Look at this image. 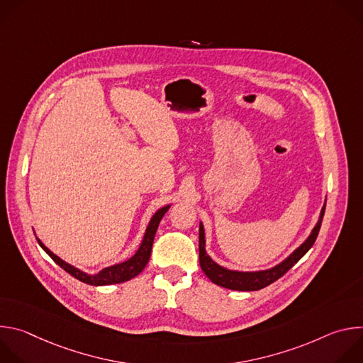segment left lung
Listing matches in <instances>:
<instances>
[{
	"label": "left lung",
	"mask_w": 363,
	"mask_h": 363,
	"mask_svg": "<svg viewBox=\"0 0 363 363\" xmlns=\"http://www.w3.org/2000/svg\"><path fill=\"white\" fill-rule=\"evenodd\" d=\"M325 208H326V202L320 211V216L315 228L312 230V233H310V235L306 238L303 244H300L277 266L267 270H260V272H237V270H230L217 264L205 251V231H203L202 223H199V266L205 273V276L217 286H221L230 290H238V291H254V290L264 289L269 284L279 280L281 276H284L300 260V258L310 248H312L322 225Z\"/></svg>",
	"instance_id": "left-lung-1"
}]
</instances>
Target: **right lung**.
<instances>
[{"instance_id": "right-lung-1", "label": "right lung", "mask_w": 363, "mask_h": 363, "mask_svg": "<svg viewBox=\"0 0 363 363\" xmlns=\"http://www.w3.org/2000/svg\"><path fill=\"white\" fill-rule=\"evenodd\" d=\"M171 205H165L162 206V208H160L157 213H155L146 227V231H145V235L142 238V242L138 248V251L130 257L128 258L126 262H122V263H118V264H113V266H109V267H105L101 269L99 273L96 274H87L82 270H79L77 267L66 263L65 260H62L60 257H57L53 251H50L38 238V244L40 247L55 260L56 264H59L63 270H66L70 276H73L74 279L86 283V284H90V286H109V284H118V283H123V281H128L133 277H136L147 264L149 262V257H150V252H152V244H153V238H155V234H157V230H158V225L162 220V217L167 214V211L169 210Z\"/></svg>"}]
</instances>
